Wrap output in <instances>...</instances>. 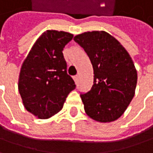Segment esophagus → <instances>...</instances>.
<instances>
[{
    "label": "esophagus",
    "mask_w": 153,
    "mask_h": 153,
    "mask_svg": "<svg viewBox=\"0 0 153 153\" xmlns=\"http://www.w3.org/2000/svg\"><path fill=\"white\" fill-rule=\"evenodd\" d=\"M74 79L75 81V83H78V79H79V76L76 75V76H74Z\"/></svg>",
    "instance_id": "34e87169"
}]
</instances>
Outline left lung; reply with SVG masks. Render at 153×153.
Segmentation results:
<instances>
[{
  "mask_svg": "<svg viewBox=\"0 0 153 153\" xmlns=\"http://www.w3.org/2000/svg\"><path fill=\"white\" fill-rule=\"evenodd\" d=\"M74 40L85 50L94 68V85L80 94L86 114L99 122L116 120L135 93L138 75L132 59L106 32H86Z\"/></svg>",
  "mask_w": 153,
  "mask_h": 153,
  "instance_id": "left-lung-1",
  "label": "left lung"
}]
</instances>
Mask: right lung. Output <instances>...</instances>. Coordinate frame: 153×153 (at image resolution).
<instances>
[{
  "instance_id": "right-lung-1",
  "label": "right lung",
  "mask_w": 153,
  "mask_h": 153,
  "mask_svg": "<svg viewBox=\"0 0 153 153\" xmlns=\"http://www.w3.org/2000/svg\"><path fill=\"white\" fill-rule=\"evenodd\" d=\"M73 37L67 32H44L23 62L19 93L26 110L40 119L59 112L69 93L76 87L68 74L62 53Z\"/></svg>"
}]
</instances>
